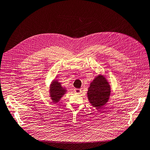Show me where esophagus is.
<instances>
[{
  "mask_svg": "<svg viewBox=\"0 0 150 150\" xmlns=\"http://www.w3.org/2000/svg\"><path fill=\"white\" fill-rule=\"evenodd\" d=\"M81 92V90L79 88H75L74 89V93L76 94H79Z\"/></svg>",
  "mask_w": 150,
  "mask_h": 150,
  "instance_id": "1",
  "label": "esophagus"
}]
</instances>
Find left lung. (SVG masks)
<instances>
[{
    "label": "left lung",
    "mask_w": 150,
    "mask_h": 150,
    "mask_svg": "<svg viewBox=\"0 0 150 150\" xmlns=\"http://www.w3.org/2000/svg\"><path fill=\"white\" fill-rule=\"evenodd\" d=\"M110 94V83L103 75H98L90 84L87 97L91 105L98 109L108 102Z\"/></svg>",
    "instance_id": "obj_1"
}]
</instances>
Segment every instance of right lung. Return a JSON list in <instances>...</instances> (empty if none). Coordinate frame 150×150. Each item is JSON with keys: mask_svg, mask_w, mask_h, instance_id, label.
Instances as JSON below:
<instances>
[{"mask_svg": "<svg viewBox=\"0 0 150 150\" xmlns=\"http://www.w3.org/2000/svg\"><path fill=\"white\" fill-rule=\"evenodd\" d=\"M50 97L53 103H57L67 92V89L62 87L60 82L58 81H53L50 86Z\"/></svg>", "mask_w": 150, "mask_h": 150, "instance_id": "right-lung-1", "label": "right lung"}]
</instances>
